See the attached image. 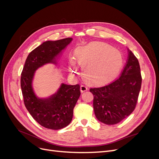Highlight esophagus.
<instances>
[{
	"mask_svg": "<svg viewBox=\"0 0 159 159\" xmlns=\"http://www.w3.org/2000/svg\"><path fill=\"white\" fill-rule=\"evenodd\" d=\"M88 89V87L86 86L85 85H81V87H80V90H81V92H84V91H87Z\"/></svg>",
	"mask_w": 159,
	"mask_h": 159,
	"instance_id": "1",
	"label": "esophagus"
}]
</instances>
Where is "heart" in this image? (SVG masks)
<instances>
[{
  "instance_id": "heart-1",
  "label": "heart",
  "mask_w": 159,
  "mask_h": 159,
  "mask_svg": "<svg viewBox=\"0 0 159 159\" xmlns=\"http://www.w3.org/2000/svg\"><path fill=\"white\" fill-rule=\"evenodd\" d=\"M75 58L82 66V75L87 82L92 84L106 83L117 74L123 64L122 56L117 50L102 42H91L78 48ZM70 70L75 73L74 59L70 61Z\"/></svg>"
}]
</instances>
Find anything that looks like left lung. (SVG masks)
Returning <instances> with one entry per match:
<instances>
[{
    "label": "left lung",
    "instance_id": "obj_1",
    "mask_svg": "<svg viewBox=\"0 0 159 159\" xmlns=\"http://www.w3.org/2000/svg\"><path fill=\"white\" fill-rule=\"evenodd\" d=\"M127 64L117 79L103 87L89 89L93 95L95 115L99 121L115 125L128 117L135 108L142 83L138 59L128 50Z\"/></svg>",
    "mask_w": 159,
    "mask_h": 159
}]
</instances>
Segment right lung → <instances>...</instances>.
<instances>
[{
  "mask_svg": "<svg viewBox=\"0 0 159 159\" xmlns=\"http://www.w3.org/2000/svg\"><path fill=\"white\" fill-rule=\"evenodd\" d=\"M71 40V38H67L42 43L28 54L21 73L20 85L25 106L34 120L47 129L58 130L70 123L81 94L80 85L62 84L50 98H38L32 86L33 77L35 71L43 65L56 64V57Z\"/></svg>",
  "mask_w": 159,
  "mask_h": 159,
  "instance_id": "right-lung-1",
  "label": "right lung"
}]
</instances>
